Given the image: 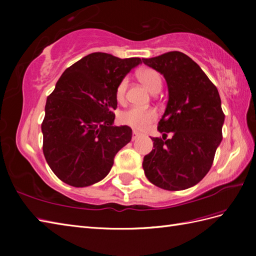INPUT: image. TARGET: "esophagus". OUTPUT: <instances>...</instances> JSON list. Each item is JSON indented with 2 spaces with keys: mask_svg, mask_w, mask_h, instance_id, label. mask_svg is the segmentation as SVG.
<instances>
[{
  "mask_svg": "<svg viewBox=\"0 0 256 256\" xmlns=\"http://www.w3.org/2000/svg\"><path fill=\"white\" fill-rule=\"evenodd\" d=\"M138 136H140V133H138V131H133V133H132V138H133V140H136Z\"/></svg>",
  "mask_w": 256,
  "mask_h": 256,
  "instance_id": "esophagus-1",
  "label": "esophagus"
}]
</instances>
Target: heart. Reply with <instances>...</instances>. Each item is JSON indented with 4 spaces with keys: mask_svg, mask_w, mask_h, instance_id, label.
Wrapping results in <instances>:
<instances>
[{
    "mask_svg": "<svg viewBox=\"0 0 256 256\" xmlns=\"http://www.w3.org/2000/svg\"><path fill=\"white\" fill-rule=\"evenodd\" d=\"M138 79L152 92H158L162 88V81L160 74L153 68H144L140 70ZM128 79L123 78L120 81L116 89V98L118 102L123 103L126 96ZM157 118V112L153 108H138L132 106L120 114V122L138 131L148 128Z\"/></svg>",
    "mask_w": 256,
    "mask_h": 256,
    "instance_id": "b5f03b06",
    "label": "heart"
}]
</instances>
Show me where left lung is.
Returning <instances> with one entry per match:
<instances>
[{"label": "left lung", "instance_id": "8db88e82", "mask_svg": "<svg viewBox=\"0 0 256 256\" xmlns=\"http://www.w3.org/2000/svg\"><path fill=\"white\" fill-rule=\"evenodd\" d=\"M143 62L164 76L170 92L157 125L162 136L150 138L153 150L143 160L145 176L170 192L190 188L208 174L222 140L224 113L218 89L180 52L144 58Z\"/></svg>", "mask_w": 256, "mask_h": 256}]
</instances>
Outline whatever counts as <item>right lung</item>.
<instances>
[{
    "mask_svg": "<svg viewBox=\"0 0 256 256\" xmlns=\"http://www.w3.org/2000/svg\"><path fill=\"white\" fill-rule=\"evenodd\" d=\"M140 58L92 52L68 67L48 96L42 123V152L54 174L74 187L104 178L132 128L113 126L116 89Z\"/></svg>",
    "mask_w": 256,
    "mask_h": 256,
    "instance_id": "obj_1",
    "label": "right lung"
}]
</instances>
